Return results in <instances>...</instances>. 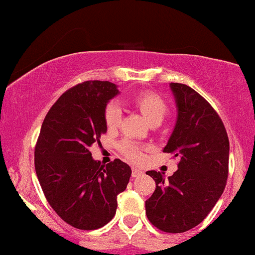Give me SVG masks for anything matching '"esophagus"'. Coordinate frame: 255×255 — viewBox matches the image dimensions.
Returning <instances> with one entry per match:
<instances>
[{
    "instance_id": "1",
    "label": "esophagus",
    "mask_w": 255,
    "mask_h": 255,
    "mask_svg": "<svg viewBox=\"0 0 255 255\" xmlns=\"http://www.w3.org/2000/svg\"><path fill=\"white\" fill-rule=\"evenodd\" d=\"M142 173H144L142 169L137 168V167H132V177H137L139 175H141Z\"/></svg>"
}]
</instances>
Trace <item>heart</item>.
<instances>
[{"instance_id":"b5f03b06","label":"heart","mask_w":255,"mask_h":255,"mask_svg":"<svg viewBox=\"0 0 255 255\" xmlns=\"http://www.w3.org/2000/svg\"><path fill=\"white\" fill-rule=\"evenodd\" d=\"M133 102L139 108L141 114L144 115L148 123H154L163 120L167 113V104L165 100L158 94L152 92H144L134 96ZM104 122L109 128L118 127L122 120V107L115 101H111L104 108ZM118 148L125 156L130 160L139 161L142 158V152L140 146L131 139H124L118 144Z\"/></svg>"}]
</instances>
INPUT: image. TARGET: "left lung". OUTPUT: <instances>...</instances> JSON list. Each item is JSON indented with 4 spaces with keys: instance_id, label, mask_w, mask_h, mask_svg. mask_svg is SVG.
<instances>
[{
    "instance_id": "obj_1",
    "label": "left lung",
    "mask_w": 255,
    "mask_h": 255,
    "mask_svg": "<svg viewBox=\"0 0 255 255\" xmlns=\"http://www.w3.org/2000/svg\"><path fill=\"white\" fill-rule=\"evenodd\" d=\"M177 120L163 152L179 158L177 170L168 179L148 170L155 190L145 202L146 216L155 228L181 233L195 228L212 210L225 189L230 142L214 108L182 83H170Z\"/></svg>"
}]
</instances>
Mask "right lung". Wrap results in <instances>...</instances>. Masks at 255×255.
I'll use <instances>...</instances> for the list:
<instances>
[{
	"mask_svg": "<svg viewBox=\"0 0 255 255\" xmlns=\"http://www.w3.org/2000/svg\"><path fill=\"white\" fill-rule=\"evenodd\" d=\"M118 94L109 81L79 83L59 97L41 125L34 148L38 181L59 217L76 229L108 224L130 180L128 163L115 159L102 165L90 153L107 132L104 108Z\"/></svg>",
	"mask_w": 255,
	"mask_h": 255,
	"instance_id": "right-lung-1",
	"label": "right lung"
}]
</instances>
